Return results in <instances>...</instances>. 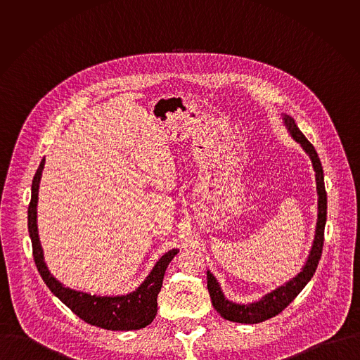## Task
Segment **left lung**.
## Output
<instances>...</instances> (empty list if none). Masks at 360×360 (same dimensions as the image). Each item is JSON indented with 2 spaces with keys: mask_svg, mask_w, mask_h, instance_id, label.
I'll return each instance as SVG.
<instances>
[{
  "mask_svg": "<svg viewBox=\"0 0 360 360\" xmlns=\"http://www.w3.org/2000/svg\"><path fill=\"white\" fill-rule=\"evenodd\" d=\"M283 123L291 137L302 147V150L311 162L313 170H314V179H316V191H317V220H316V230H314V238L311 248L309 251L308 259L302 267V270L292 277L290 281L284 283L283 285L277 287L276 290L270 291L264 297H262L257 302L251 304H237L230 300H227L220 288V284L217 283L216 277L207 270V291L212 300L213 308L217 310V313L230 321L234 323H244V324H257L260 321H264L267 319L274 317L280 311L287 308L297 295L305 288V285L313 277L319 260L323 251V241H324V226L327 219V194L324 188V174L321 162L319 159V155L316 153L314 147L308 141V139L302 134V131L298 129L295 120L285 113H281Z\"/></svg>",
  "mask_w": 360,
  "mask_h": 360,
  "instance_id": "1",
  "label": "left lung"
}]
</instances>
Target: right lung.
Segmentation results:
<instances>
[{"label": "right lung", "instance_id": "add662e5", "mask_svg": "<svg viewBox=\"0 0 360 360\" xmlns=\"http://www.w3.org/2000/svg\"><path fill=\"white\" fill-rule=\"evenodd\" d=\"M44 163L46 158L41 160L33 177L32 200L27 209V226L33 247V257L41 278L60 302H63L75 314L91 326L112 331H129L147 327L154 320L158 311L156 298L162 287L166 267L172 259L177 255L179 250H170L159 257L140 287L126 295H91L63 285L49 270L39 238L37 202Z\"/></svg>", "mask_w": 360, "mask_h": 360}]
</instances>
